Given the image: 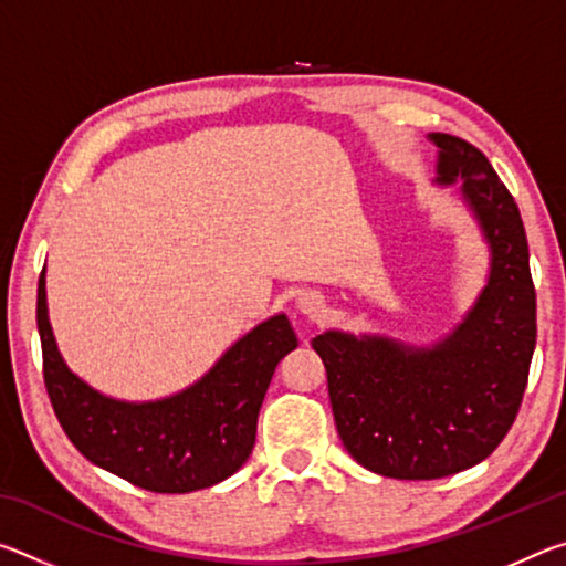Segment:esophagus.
<instances>
[{"label": "esophagus", "instance_id": "esophagus-1", "mask_svg": "<svg viewBox=\"0 0 566 566\" xmlns=\"http://www.w3.org/2000/svg\"><path fill=\"white\" fill-rule=\"evenodd\" d=\"M296 310L310 314V317H319L322 312V296L314 292H304L300 300H296Z\"/></svg>", "mask_w": 566, "mask_h": 566}]
</instances>
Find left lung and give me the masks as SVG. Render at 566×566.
<instances>
[{"mask_svg": "<svg viewBox=\"0 0 566 566\" xmlns=\"http://www.w3.org/2000/svg\"><path fill=\"white\" fill-rule=\"evenodd\" d=\"M437 181L462 179L492 249L490 282L462 324L432 347L379 334L312 339L347 452L391 479H439L490 457L520 411L536 344L530 247L510 189L469 142L434 132Z\"/></svg>", "mask_w": 566, "mask_h": 566, "instance_id": "8db88e82", "label": "left lung"}]
</instances>
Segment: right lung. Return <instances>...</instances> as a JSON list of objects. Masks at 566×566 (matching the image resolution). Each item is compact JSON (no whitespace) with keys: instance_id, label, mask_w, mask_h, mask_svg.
<instances>
[{"instance_id":"right-lung-1","label":"right lung","mask_w":566,"mask_h":566,"mask_svg":"<svg viewBox=\"0 0 566 566\" xmlns=\"http://www.w3.org/2000/svg\"><path fill=\"white\" fill-rule=\"evenodd\" d=\"M44 284L42 270L36 329L44 387L64 434L92 464L142 490L185 494L222 482L247 462L276 364L300 344L284 314L256 324L185 391L137 405L104 397L70 371L56 349Z\"/></svg>"}]
</instances>
